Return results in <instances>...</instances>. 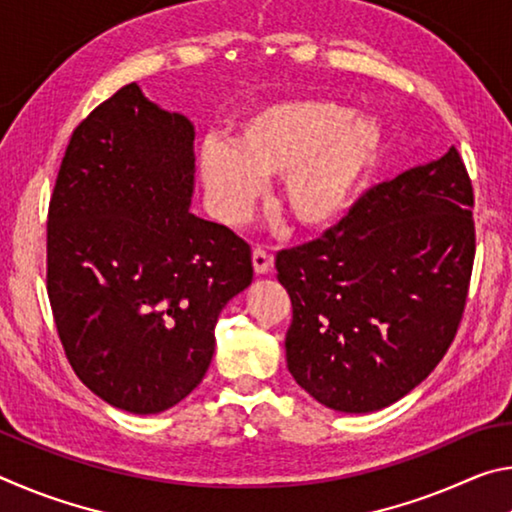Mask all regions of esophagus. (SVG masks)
I'll return each mask as SVG.
<instances>
[{"label":"esophagus","mask_w":512,"mask_h":512,"mask_svg":"<svg viewBox=\"0 0 512 512\" xmlns=\"http://www.w3.org/2000/svg\"><path fill=\"white\" fill-rule=\"evenodd\" d=\"M253 268H255V273H257V275H266V273H271V268H273V257L268 255L264 248H255V250H253Z\"/></svg>","instance_id":"obj_1"}]
</instances>
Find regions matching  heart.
I'll use <instances>...</instances> for the list:
<instances>
[{
	"instance_id": "b5f03b06",
	"label": "heart",
	"mask_w": 512,
	"mask_h": 512,
	"mask_svg": "<svg viewBox=\"0 0 512 512\" xmlns=\"http://www.w3.org/2000/svg\"><path fill=\"white\" fill-rule=\"evenodd\" d=\"M384 149L379 119L334 99L300 97L246 112L232 144L203 142L198 171L221 223L239 225L264 192L262 178H280L284 214L300 230L320 232L352 210Z\"/></svg>"
}]
</instances>
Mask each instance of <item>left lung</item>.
<instances>
[{
    "instance_id": "8db88e82",
    "label": "left lung",
    "mask_w": 512,
    "mask_h": 512,
    "mask_svg": "<svg viewBox=\"0 0 512 512\" xmlns=\"http://www.w3.org/2000/svg\"><path fill=\"white\" fill-rule=\"evenodd\" d=\"M472 205L452 146L370 189L320 239L277 253L293 305L287 366L316 402L379 411L438 366L472 275Z\"/></svg>"
}]
</instances>
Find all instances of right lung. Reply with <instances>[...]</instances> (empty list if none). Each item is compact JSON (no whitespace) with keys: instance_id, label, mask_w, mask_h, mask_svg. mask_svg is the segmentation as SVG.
Masks as SVG:
<instances>
[{"instance_id":"1","label":"right lung","mask_w":512,"mask_h":512,"mask_svg":"<svg viewBox=\"0 0 512 512\" xmlns=\"http://www.w3.org/2000/svg\"><path fill=\"white\" fill-rule=\"evenodd\" d=\"M194 124L137 83L81 121L47 221V291L69 363L115 409L153 415L201 384L214 327L253 282L250 246L192 214Z\"/></svg>"}]
</instances>
